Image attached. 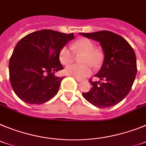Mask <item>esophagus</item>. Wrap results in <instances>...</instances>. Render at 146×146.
Wrapping results in <instances>:
<instances>
[{
	"label": "esophagus",
	"mask_w": 146,
	"mask_h": 146,
	"mask_svg": "<svg viewBox=\"0 0 146 146\" xmlns=\"http://www.w3.org/2000/svg\"><path fill=\"white\" fill-rule=\"evenodd\" d=\"M75 78H76V81H77V82H82V78H78V77H75Z\"/></svg>",
	"instance_id": "34e87169"
}]
</instances>
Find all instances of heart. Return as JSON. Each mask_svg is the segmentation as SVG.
Returning a JSON list of instances; mask_svg holds the SVG:
<instances>
[{
	"instance_id": "heart-1",
	"label": "heart",
	"mask_w": 146,
	"mask_h": 146,
	"mask_svg": "<svg viewBox=\"0 0 146 146\" xmlns=\"http://www.w3.org/2000/svg\"><path fill=\"white\" fill-rule=\"evenodd\" d=\"M73 52L68 46L62 47L59 53V59L61 63L68 65L75 59L76 54H84L82 59L83 64H71L64 70L66 74L78 78H86L92 73V66L96 68L99 67L104 61L103 53L98 49L95 48V45L87 38H82L75 41L72 44Z\"/></svg>"
}]
</instances>
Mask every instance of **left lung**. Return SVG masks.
<instances>
[{
    "instance_id": "8db88e82",
    "label": "left lung",
    "mask_w": 146,
    "mask_h": 146,
    "mask_svg": "<svg viewBox=\"0 0 146 146\" xmlns=\"http://www.w3.org/2000/svg\"><path fill=\"white\" fill-rule=\"evenodd\" d=\"M80 35L99 42L104 53L102 67L95 75L101 81L93 82L90 79L89 82L92 85L90 90L83 92L82 96L99 108L115 106L126 98L133 85L137 71L135 53L123 37L111 31Z\"/></svg>"
}]
</instances>
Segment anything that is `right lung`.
<instances>
[{
    "mask_svg": "<svg viewBox=\"0 0 146 146\" xmlns=\"http://www.w3.org/2000/svg\"><path fill=\"white\" fill-rule=\"evenodd\" d=\"M74 34L53 30L35 31L22 38L9 59L10 83L15 94L30 104H42L57 94L63 77L59 53Z\"/></svg>",
    "mask_w": 146,
    "mask_h": 146,
    "instance_id": "right-lung-1",
    "label": "right lung"
}]
</instances>
